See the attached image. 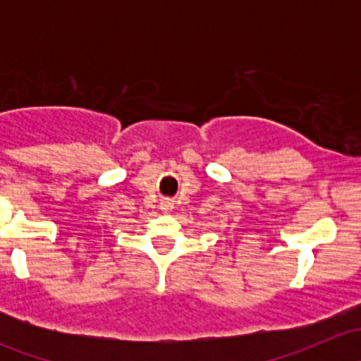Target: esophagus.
Masks as SVG:
<instances>
[{
    "label": "esophagus",
    "instance_id": "obj_1",
    "mask_svg": "<svg viewBox=\"0 0 361 361\" xmlns=\"http://www.w3.org/2000/svg\"><path fill=\"white\" fill-rule=\"evenodd\" d=\"M174 207V201H171V199H166V201L160 202V209L164 211H171Z\"/></svg>",
    "mask_w": 361,
    "mask_h": 361
}]
</instances>
